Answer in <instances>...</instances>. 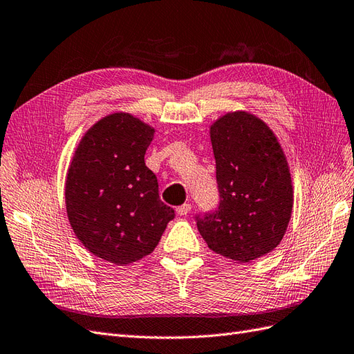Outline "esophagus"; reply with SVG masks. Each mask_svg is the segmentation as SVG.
<instances>
[{
    "instance_id": "34e87169",
    "label": "esophagus",
    "mask_w": 354,
    "mask_h": 354,
    "mask_svg": "<svg viewBox=\"0 0 354 354\" xmlns=\"http://www.w3.org/2000/svg\"><path fill=\"white\" fill-rule=\"evenodd\" d=\"M190 209H192V205H190V204H183V205L177 207L176 212H177L178 216H186V214L190 213Z\"/></svg>"
}]
</instances>
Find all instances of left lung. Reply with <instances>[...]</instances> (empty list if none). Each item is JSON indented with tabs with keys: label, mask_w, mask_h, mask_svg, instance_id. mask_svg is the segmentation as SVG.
I'll list each match as a JSON object with an SVG mask.
<instances>
[{
	"label": "left lung",
	"mask_w": 354,
	"mask_h": 354,
	"mask_svg": "<svg viewBox=\"0 0 354 354\" xmlns=\"http://www.w3.org/2000/svg\"><path fill=\"white\" fill-rule=\"evenodd\" d=\"M221 203L196 216L208 248L236 262L272 252L288 229L293 187L288 160L266 123L232 111L209 127Z\"/></svg>",
	"instance_id": "left-lung-1"
}]
</instances>
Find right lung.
<instances>
[{
  "instance_id": "add662e5",
  "label": "right lung",
  "mask_w": 354,
  "mask_h": 354,
  "mask_svg": "<svg viewBox=\"0 0 354 354\" xmlns=\"http://www.w3.org/2000/svg\"><path fill=\"white\" fill-rule=\"evenodd\" d=\"M153 133L132 114L113 113L86 131L74 151L66 214L80 243L107 262L128 265L150 254L176 216L145 162Z\"/></svg>"
}]
</instances>
